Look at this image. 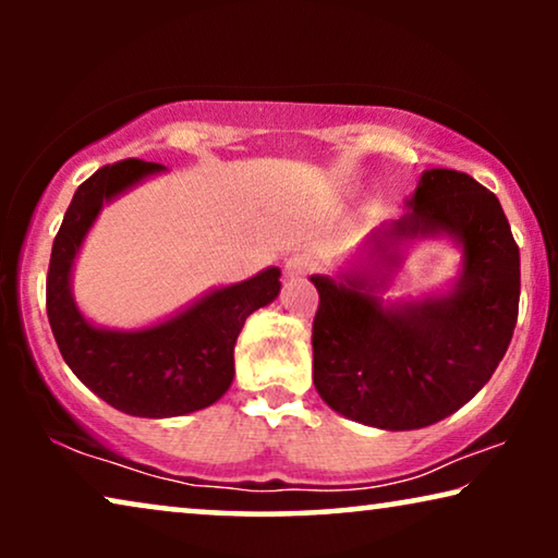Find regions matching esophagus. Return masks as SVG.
Instances as JSON below:
<instances>
[{
    "label": "esophagus",
    "instance_id": "obj_1",
    "mask_svg": "<svg viewBox=\"0 0 558 558\" xmlns=\"http://www.w3.org/2000/svg\"><path fill=\"white\" fill-rule=\"evenodd\" d=\"M312 266H315V264H312V258L307 254H296V256L289 258L284 271H287L289 279H300V277H307V274L312 271Z\"/></svg>",
    "mask_w": 558,
    "mask_h": 558
}]
</instances>
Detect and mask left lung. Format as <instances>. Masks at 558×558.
I'll return each mask as SVG.
<instances>
[{
  "label": "left lung",
  "instance_id": "8db88e82",
  "mask_svg": "<svg viewBox=\"0 0 558 558\" xmlns=\"http://www.w3.org/2000/svg\"><path fill=\"white\" fill-rule=\"evenodd\" d=\"M407 208L332 277H310L319 292L317 393L345 418L388 432L437 424L490 380L513 338L521 296V254L490 190L434 167L422 172ZM426 238L461 248L458 279L422 301H384L408 248Z\"/></svg>",
  "mask_w": 558,
  "mask_h": 558
}]
</instances>
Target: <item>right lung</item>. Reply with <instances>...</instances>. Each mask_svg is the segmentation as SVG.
Listing matches in <instances>:
<instances>
[{"mask_svg": "<svg viewBox=\"0 0 558 558\" xmlns=\"http://www.w3.org/2000/svg\"><path fill=\"white\" fill-rule=\"evenodd\" d=\"M167 172L142 159L101 167L75 190L52 241L48 269V319L68 363L83 386L109 407L142 418L185 416L216 403L233 384V348L251 312L279 296L277 266L239 284L216 287L174 315L136 330L94 325L73 296V266L106 203Z\"/></svg>", "mask_w": 558, "mask_h": 558, "instance_id": "add662e5", "label": "right lung"}]
</instances>
